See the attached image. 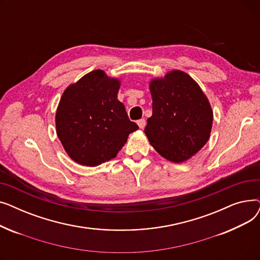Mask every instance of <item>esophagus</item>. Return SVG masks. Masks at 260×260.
<instances>
[{
    "label": "esophagus",
    "instance_id": "esophagus-1",
    "mask_svg": "<svg viewBox=\"0 0 260 260\" xmlns=\"http://www.w3.org/2000/svg\"><path fill=\"white\" fill-rule=\"evenodd\" d=\"M137 123H138V125H139L140 128H144L145 124H146V121H145V119H140V120L137 121Z\"/></svg>",
    "mask_w": 260,
    "mask_h": 260
}]
</instances>
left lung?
<instances>
[{
	"mask_svg": "<svg viewBox=\"0 0 260 260\" xmlns=\"http://www.w3.org/2000/svg\"><path fill=\"white\" fill-rule=\"evenodd\" d=\"M153 115L144 133L156 151L173 162H183L210 138L213 112L199 85L187 74L173 71L149 84Z\"/></svg>",
	"mask_w": 260,
	"mask_h": 260,
	"instance_id": "1",
	"label": "left lung"
}]
</instances>
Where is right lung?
I'll list each match as a JSON object with an SVG mask.
<instances>
[{
    "mask_svg": "<svg viewBox=\"0 0 260 260\" xmlns=\"http://www.w3.org/2000/svg\"><path fill=\"white\" fill-rule=\"evenodd\" d=\"M119 88L117 79L97 70L63 92L56 115L57 134L79 165L97 167L115 158L128 135L139 128L118 100Z\"/></svg>",
    "mask_w": 260,
    "mask_h": 260,
    "instance_id": "right-lung-1",
    "label": "right lung"
}]
</instances>
